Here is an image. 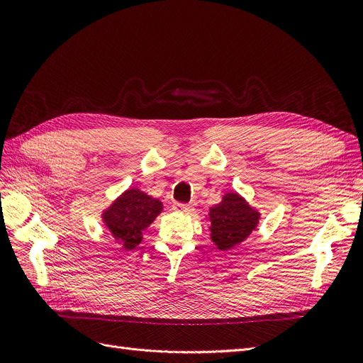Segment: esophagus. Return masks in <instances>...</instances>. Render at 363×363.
<instances>
[{
    "label": "esophagus",
    "mask_w": 363,
    "mask_h": 363,
    "mask_svg": "<svg viewBox=\"0 0 363 363\" xmlns=\"http://www.w3.org/2000/svg\"><path fill=\"white\" fill-rule=\"evenodd\" d=\"M174 211L175 212H182V213H191L194 211L192 204H182V203H175L174 204Z\"/></svg>",
    "instance_id": "34e87169"
}]
</instances>
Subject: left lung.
I'll return each mask as SVG.
<instances>
[{
    "label": "left lung",
    "instance_id": "left-lung-1",
    "mask_svg": "<svg viewBox=\"0 0 363 363\" xmlns=\"http://www.w3.org/2000/svg\"><path fill=\"white\" fill-rule=\"evenodd\" d=\"M259 218L260 212L251 207L244 196L238 192L224 194L221 203L208 208L207 213L213 245L219 251L235 248L244 242L252 230H256Z\"/></svg>",
    "mask_w": 363,
    "mask_h": 363
}]
</instances>
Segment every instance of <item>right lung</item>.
<instances>
[{"label":"right lung","mask_w":363,"mask_h":363,"mask_svg":"<svg viewBox=\"0 0 363 363\" xmlns=\"http://www.w3.org/2000/svg\"><path fill=\"white\" fill-rule=\"evenodd\" d=\"M163 204L138 188H128L103 211L101 218L112 238L124 250H135L145 230L160 215Z\"/></svg>","instance_id":"right-lung-1"}]
</instances>
